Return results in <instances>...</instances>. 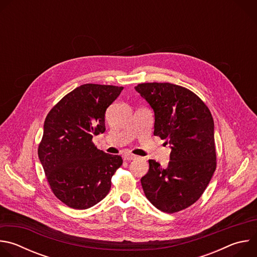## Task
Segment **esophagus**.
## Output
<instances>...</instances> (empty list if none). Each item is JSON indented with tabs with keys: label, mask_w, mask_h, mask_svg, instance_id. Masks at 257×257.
I'll return each mask as SVG.
<instances>
[{
	"label": "esophagus",
	"mask_w": 257,
	"mask_h": 257,
	"mask_svg": "<svg viewBox=\"0 0 257 257\" xmlns=\"http://www.w3.org/2000/svg\"><path fill=\"white\" fill-rule=\"evenodd\" d=\"M124 160L125 161H133V160H136L137 159V156H134V155H131V154H126L123 156Z\"/></svg>",
	"instance_id": "esophagus-1"
}]
</instances>
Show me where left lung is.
Here are the masks:
<instances>
[{
    "instance_id": "obj_1",
    "label": "left lung",
    "mask_w": 257,
    "mask_h": 257,
    "mask_svg": "<svg viewBox=\"0 0 257 257\" xmlns=\"http://www.w3.org/2000/svg\"><path fill=\"white\" fill-rule=\"evenodd\" d=\"M135 90L155 113L156 136L170 143L168 167L150 160L141 178L144 194L158 209L173 213L197 201L215 171L214 124L205 103L172 83H141Z\"/></svg>"
}]
</instances>
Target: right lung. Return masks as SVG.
<instances>
[{"label": "right lung", "mask_w": 257, "mask_h": 257, "mask_svg": "<svg viewBox=\"0 0 257 257\" xmlns=\"http://www.w3.org/2000/svg\"><path fill=\"white\" fill-rule=\"evenodd\" d=\"M123 87L83 84L65 95L48 114L39 158L52 191L63 203L86 209L102 200L120 156L96 149L93 135L105 131L104 115Z\"/></svg>", "instance_id": "add662e5"}]
</instances>
